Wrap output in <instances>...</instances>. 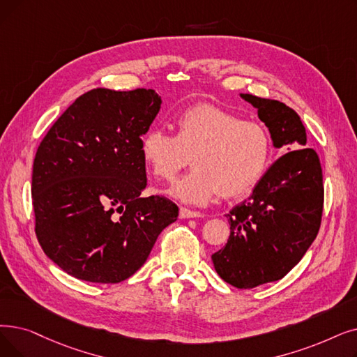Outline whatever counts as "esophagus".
<instances>
[{"mask_svg":"<svg viewBox=\"0 0 357 357\" xmlns=\"http://www.w3.org/2000/svg\"><path fill=\"white\" fill-rule=\"evenodd\" d=\"M201 215H204V214L199 213V211L188 210V208H185V207H181V210H179V217H181V219H194V217H201Z\"/></svg>","mask_w":357,"mask_h":357,"instance_id":"34e87169","label":"esophagus"}]
</instances>
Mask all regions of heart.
<instances>
[{
  "label": "heart",
  "instance_id": "b5f03b06",
  "mask_svg": "<svg viewBox=\"0 0 357 357\" xmlns=\"http://www.w3.org/2000/svg\"><path fill=\"white\" fill-rule=\"evenodd\" d=\"M176 132L151 128L142 138V158L150 172L172 179L190 162L194 169L167 194L183 203L206 204L217 194L241 197L264 175L271 140L258 122L213 103H195L175 118Z\"/></svg>",
  "mask_w": 357,
  "mask_h": 357
}]
</instances>
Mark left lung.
<instances>
[{"label":"left lung","mask_w":357,"mask_h":357,"mask_svg":"<svg viewBox=\"0 0 357 357\" xmlns=\"http://www.w3.org/2000/svg\"><path fill=\"white\" fill-rule=\"evenodd\" d=\"M241 98L258 109L273 146L283 149L252 195L226 214L227 243L211 255L223 280L252 289L283 278L306 254L321 226L324 185L319 158L306 146L299 115L284 103L252 95Z\"/></svg>","instance_id":"8db88e82"}]
</instances>
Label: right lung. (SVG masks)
<instances>
[{"label":"right lung","instance_id":"add662e5","mask_svg":"<svg viewBox=\"0 0 357 357\" xmlns=\"http://www.w3.org/2000/svg\"><path fill=\"white\" fill-rule=\"evenodd\" d=\"M151 89H93L68 107L38 147L32 174L35 231L67 274L119 283L149 258L178 206L142 197V137L160 111Z\"/></svg>","mask_w":357,"mask_h":357}]
</instances>
